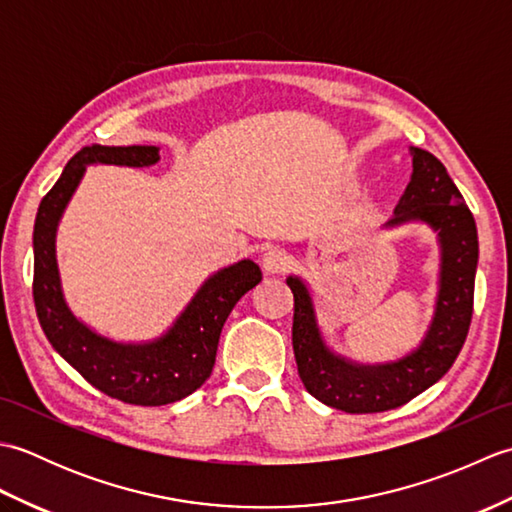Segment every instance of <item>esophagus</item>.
<instances>
[{
  "instance_id": "esophagus-1",
  "label": "esophagus",
  "mask_w": 512,
  "mask_h": 512,
  "mask_svg": "<svg viewBox=\"0 0 512 512\" xmlns=\"http://www.w3.org/2000/svg\"><path fill=\"white\" fill-rule=\"evenodd\" d=\"M288 266H290V259L284 253V250L275 248V246H270V248L264 250V255H262L264 273H268V275H281V273H286Z\"/></svg>"
}]
</instances>
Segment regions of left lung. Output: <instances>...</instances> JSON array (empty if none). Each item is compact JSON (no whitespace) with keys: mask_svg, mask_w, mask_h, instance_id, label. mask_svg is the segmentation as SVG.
<instances>
[{"mask_svg":"<svg viewBox=\"0 0 512 512\" xmlns=\"http://www.w3.org/2000/svg\"><path fill=\"white\" fill-rule=\"evenodd\" d=\"M411 154V182L387 226L422 220L436 228L442 244L436 317L418 350L398 363L376 367L334 356L319 334L306 284L288 277L295 297L292 347L301 383L317 400L347 413L396 409L422 394L449 372L471 328L480 255L473 213L436 156L418 147H411Z\"/></svg>","mask_w":512,"mask_h":512,"instance_id":"8db88e82","label":"left lung"}]
</instances>
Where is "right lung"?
Masks as SVG:
<instances>
[{
	"mask_svg": "<svg viewBox=\"0 0 512 512\" xmlns=\"http://www.w3.org/2000/svg\"><path fill=\"white\" fill-rule=\"evenodd\" d=\"M94 162L149 167L158 162V147H83L70 158L54 187L43 195L32 233V297L37 319L54 350L92 387L127 405H169L193 394L211 376L224 321L235 303L262 281V270L244 259L215 273L204 281L176 325L154 343L123 345L94 334L65 306L54 255L59 217L83 178L85 165Z\"/></svg>",
	"mask_w": 512,
	"mask_h": 512,
	"instance_id": "1",
	"label": "right lung"
}]
</instances>
